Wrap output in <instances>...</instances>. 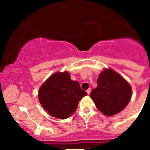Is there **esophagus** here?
<instances>
[{"label":"esophagus","mask_w":150,"mask_h":150,"mask_svg":"<svg viewBox=\"0 0 150 150\" xmlns=\"http://www.w3.org/2000/svg\"><path fill=\"white\" fill-rule=\"evenodd\" d=\"M90 92H91V89H88L87 90V94H90Z\"/></svg>","instance_id":"34e87169"}]
</instances>
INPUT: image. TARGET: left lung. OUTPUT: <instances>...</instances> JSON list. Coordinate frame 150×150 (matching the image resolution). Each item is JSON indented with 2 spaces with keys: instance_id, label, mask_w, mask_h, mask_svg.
Listing matches in <instances>:
<instances>
[{
  "instance_id": "left-lung-1",
  "label": "left lung",
  "mask_w": 150,
  "mask_h": 150,
  "mask_svg": "<svg viewBox=\"0 0 150 150\" xmlns=\"http://www.w3.org/2000/svg\"><path fill=\"white\" fill-rule=\"evenodd\" d=\"M90 97L100 112L112 116L126 107L132 97V87L120 74L111 68H104L98 77L97 87Z\"/></svg>"
}]
</instances>
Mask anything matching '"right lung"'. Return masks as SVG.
<instances>
[{
	"label": "right lung",
	"mask_w": 150,
	"mask_h": 150,
	"mask_svg": "<svg viewBox=\"0 0 150 150\" xmlns=\"http://www.w3.org/2000/svg\"><path fill=\"white\" fill-rule=\"evenodd\" d=\"M87 94L77 81L71 80L69 72L64 71L51 75L39 88L38 97L49 114L65 119L76 111L79 101Z\"/></svg>",
	"instance_id": "right-lung-1"
}]
</instances>
